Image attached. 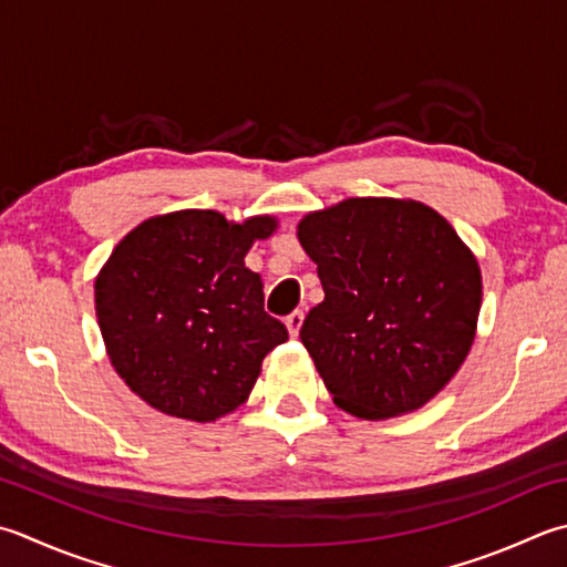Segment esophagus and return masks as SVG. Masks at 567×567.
<instances>
[{
    "mask_svg": "<svg viewBox=\"0 0 567 567\" xmlns=\"http://www.w3.org/2000/svg\"><path fill=\"white\" fill-rule=\"evenodd\" d=\"M302 321H305L302 309H295V312L285 319V324H287V329H290L292 337L299 334V329H302Z\"/></svg>",
    "mask_w": 567,
    "mask_h": 567,
    "instance_id": "esophagus-1",
    "label": "esophagus"
}]
</instances>
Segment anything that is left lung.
<instances>
[{"label":"left lung","mask_w":567,"mask_h":567,"mask_svg":"<svg viewBox=\"0 0 567 567\" xmlns=\"http://www.w3.org/2000/svg\"><path fill=\"white\" fill-rule=\"evenodd\" d=\"M297 238L324 287L299 339L334 403L383 420L423 408L472 349L482 272L437 210L347 198L315 210Z\"/></svg>","instance_id":"obj_1"}]
</instances>
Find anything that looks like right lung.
Instances as JSON below:
<instances>
[{
  "instance_id": "right-lung-1",
  "label": "right lung",
  "mask_w": 567,
  "mask_h": 567,
  "mask_svg": "<svg viewBox=\"0 0 567 567\" xmlns=\"http://www.w3.org/2000/svg\"><path fill=\"white\" fill-rule=\"evenodd\" d=\"M277 220L230 224L174 210L130 230L95 280V315L120 379L159 413L214 423L248 401L262 359L287 341L246 268Z\"/></svg>"
}]
</instances>
